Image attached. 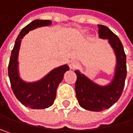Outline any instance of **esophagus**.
Masks as SVG:
<instances>
[{
	"label": "esophagus",
	"mask_w": 133,
	"mask_h": 133,
	"mask_svg": "<svg viewBox=\"0 0 133 133\" xmlns=\"http://www.w3.org/2000/svg\"><path fill=\"white\" fill-rule=\"evenodd\" d=\"M68 65H69L70 68L74 69V68H77V67L78 66L79 63H78V62L76 61V60H71V61H69Z\"/></svg>",
	"instance_id": "obj_1"
}]
</instances>
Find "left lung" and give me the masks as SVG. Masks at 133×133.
I'll return each instance as SVG.
<instances>
[{"label":"left lung","mask_w":133,"mask_h":133,"mask_svg":"<svg viewBox=\"0 0 133 133\" xmlns=\"http://www.w3.org/2000/svg\"><path fill=\"white\" fill-rule=\"evenodd\" d=\"M99 38L108 39L116 56L115 75L106 86L95 83L79 71H75L77 75L75 89L78 102L81 107L94 112H101L113 105L122 95L126 78V55L119 38L109 28L98 24Z\"/></svg>","instance_id":"obj_1"}]
</instances>
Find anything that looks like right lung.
I'll return each instance as SVG.
<instances>
[{
    "label": "right lung",
    "mask_w": 133,
    "mask_h": 133,
    "mask_svg": "<svg viewBox=\"0 0 133 133\" xmlns=\"http://www.w3.org/2000/svg\"><path fill=\"white\" fill-rule=\"evenodd\" d=\"M51 24L49 20H35L24 27L15 41L8 65V75L14 94L21 104L33 109H46L54 103L58 86L65 71L69 70L67 65L58 67L35 82H25L19 76L17 56L21 39L30 31Z\"/></svg>",
    "instance_id": "add662e5"
}]
</instances>
